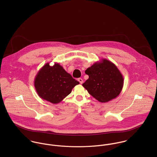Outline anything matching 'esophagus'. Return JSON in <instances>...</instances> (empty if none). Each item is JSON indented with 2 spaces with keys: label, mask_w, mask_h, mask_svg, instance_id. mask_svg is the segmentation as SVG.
Listing matches in <instances>:
<instances>
[{
  "label": "esophagus",
  "mask_w": 157,
  "mask_h": 157,
  "mask_svg": "<svg viewBox=\"0 0 157 157\" xmlns=\"http://www.w3.org/2000/svg\"><path fill=\"white\" fill-rule=\"evenodd\" d=\"M78 81L80 82V84H82V83H83V79L81 78H79L78 79Z\"/></svg>",
  "instance_id": "esophagus-1"
}]
</instances>
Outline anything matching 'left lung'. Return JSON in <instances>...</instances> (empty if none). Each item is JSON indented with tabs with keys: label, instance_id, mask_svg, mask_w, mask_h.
<instances>
[{
	"label": "left lung",
	"instance_id": "1",
	"mask_svg": "<svg viewBox=\"0 0 157 157\" xmlns=\"http://www.w3.org/2000/svg\"><path fill=\"white\" fill-rule=\"evenodd\" d=\"M89 78L82 85L90 95L101 103H106L119 95L123 87V77L116 65L102 59L88 67Z\"/></svg>",
	"mask_w": 157,
	"mask_h": 157
}]
</instances>
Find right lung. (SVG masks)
Masks as SVG:
<instances>
[{
	"label": "right lung",
	"instance_id": "add662e5",
	"mask_svg": "<svg viewBox=\"0 0 157 157\" xmlns=\"http://www.w3.org/2000/svg\"><path fill=\"white\" fill-rule=\"evenodd\" d=\"M78 84V82L57 63L53 66L46 63L34 79V87L38 95L53 104L62 101Z\"/></svg>",
	"mask_w": 157,
	"mask_h": 157
}]
</instances>
